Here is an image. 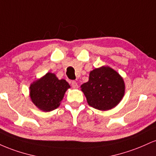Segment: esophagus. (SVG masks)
Instances as JSON below:
<instances>
[{
    "label": "esophagus",
    "mask_w": 156,
    "mask_h": 156,
    "mask_svg": "<svg viewBox=\"0 0 156 156\" xmlns=\"http://www.w3.org/2000/svg\"><path fill=\"white\" fill-rule=\"evenodd\" d=\"M71 86H72V87L73 89H78V83H77L76 81H75V80H73V81L71 82Z\"/></svg>",
    "instance_id": "esophagus-1"
}]
</instances>
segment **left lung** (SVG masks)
<instances>
[{
	"label": "left lung",
	"instance_id": "obj_1",
	"mask_svg": "<svg viewBox=\"0 0 156 156\" xmlns=\"http://www.w3.org/2000/svg\"><path fill=\"white\" fill-rule=\"evenodd\" d=\"M80 87L88 104L101 111L109 110L118 105L124 96L125 89L122 78L107 66L91 71L88 82Z\"/></svg>",
	"mask_w": 156,
	"mask_h": 156
}]
</instances>
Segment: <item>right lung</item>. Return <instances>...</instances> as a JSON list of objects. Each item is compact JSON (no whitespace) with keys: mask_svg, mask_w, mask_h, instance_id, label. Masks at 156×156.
<instances>
[{"mask_svg":"<svg viewBox=\"0 0 156 156\" xmlns=\"http://www.w3.org/2000/svg\"><path fill=\"white\" fill-rule=\"evenodd\" d=\"M70 86L65 80H59L54 73H48L30 86V98L37 108L51 112L59 106L64 94Z\"/></svg>","mask_w":156,"mask_h":156,"instance_id":"right-lung-1","label":"right lung"}]
</instances>
